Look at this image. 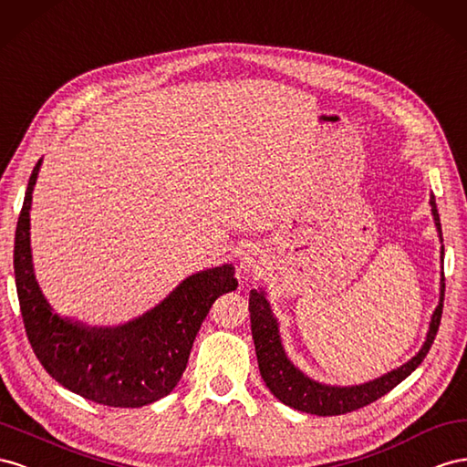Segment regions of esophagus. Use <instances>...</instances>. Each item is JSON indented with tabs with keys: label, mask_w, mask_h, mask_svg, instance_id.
I'll return each mask as SVG.
<instances>
[{
	"label": "esophagus",
	"mask_w": 467,
	"mask_h": 467,
	"mask_svg": "<svg viewBox=\"0 0 467 467\" xmlns=\"http://www.w3.org/2000/svg\"><path fill=\"white\" fill-rule=\"evenodd\" d=\"M238 268H241L244 274L254 275L262 270V260L256 250H248L241 256V262H238Z\"/></svg>",
	"instance_id": "34e87169"
}]
</instances>
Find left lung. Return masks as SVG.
Instances as JSON below:
<instances>
[{
  "instance_id": "obj_1",
  "label": "left lung",
  "mask_w": 467,
  "mask_h": 467,
  "mask_svg": "<svg viewBox=\"0 0 467 467\" xmlns=\"http://www.w3.org/2000/svg\"><path fill=\"white\" fill-rule=\"evenodd\" d=\"M431 207H432L431 211L436 224V233L442 244V226H441V217H438L434 195H431ZM441 260H444V246H441ZM442 303H444V272L441 274V299H438L436 309L431 317L426 338L420 346V350L412 356L407 364L399 366L388 371V374H383L366 383L330 385L303 374V371L291 362L282 344V337H279V323L270 307L268 297H265V291L262 287L250 289L248 311H250L252 338H254V346H256L260 376L264 383L268 385V389L274 393V397L291 409L311 412V415H318V417H335V415H344V412H352L356 409H362L369 403L378 401V399L383 397L385 393H389L395 385L401 383L420 366L424 356L429 354L431 346L434 342L438 327H441Z\"/></svg>"
}]
</instances>
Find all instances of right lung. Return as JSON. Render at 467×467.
I'll return each instance as SVG.
<instances>
[{"label": "right lung", "instance_id": "obj_1", "mask_svg": "<svg viewBox=\"0 0 467 467\" xmlns=\"http://www.w3.org/2000/svg\"><path fill=\"white\" fill-rule=\"evenodd\" d=\"M38 160L16 231L13 268L26 337L62 388L108 407L150 405L176 388L211 305L238 282L233 264L192 274L152 309L115 327H89L52 309L38 287L31 252V203Z\"/></svg>", "mask_w": 467, "mask_h": 467}]
</instances>
